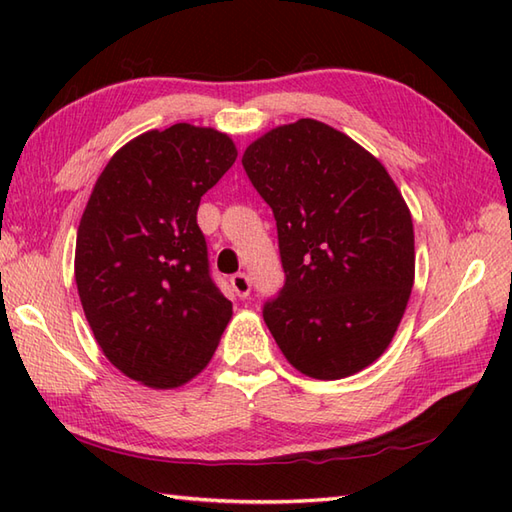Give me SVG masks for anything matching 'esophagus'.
<instances>
[{
  "mask_svg": "<svg viewBox=\"0 0 512 512\" xmlns=\"http://www.w3.org/2000/svg\"><path fill=\"white\" fill-rule=\"evenodd\" d=\"M231 288L235 290L237 297L246 299L250 295V277L246 273H237L231 277Z\"/></svg>",
  "mask_w": 512,
  "mask_h": 512,
  "instance_id": "esophagus-1",
  "label": "esophagus"
}]
</instances>
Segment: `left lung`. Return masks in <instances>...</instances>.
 Instances as JSON below:
<instances>
[{"label": "left lung", "mask_w": 512, "mask_h": 512, "mask_svg": "<svg viewBox=\"0 0 512 512\" xmlns=\"http://www.w3.org/2000/svg\"><path fill=\"white\" fill-rule=\"evenodd\" d=\"M242 165L277 222L286 284L264 303V321L279 350L312 378L361 372L394 339L416 270L411 213L394 180L312 118L270 129Z\"/></svg>", "instance_id": "1"}]
</instances>
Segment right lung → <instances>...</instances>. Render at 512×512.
I'll use <instances>...</instances> for the list:
<instances>
[{
  "label": "right lung",
  "instance_id": "add662e5",
  "mask_svg": "<svg viewBox=\"0 0 512 512\" xmlns=\"http://www.w3.org/2000/svg\"><path fill=\"white\" fill-rule=\"evenodd\" d=\"M235 158L217 129H151L116 151L83 211L74 277L85 319L107 361L147 387L198 376L231 321L198 206Z\"/></svg>",
  "mask_w": 512,
  "mask_h": 512
}]
</instances>
